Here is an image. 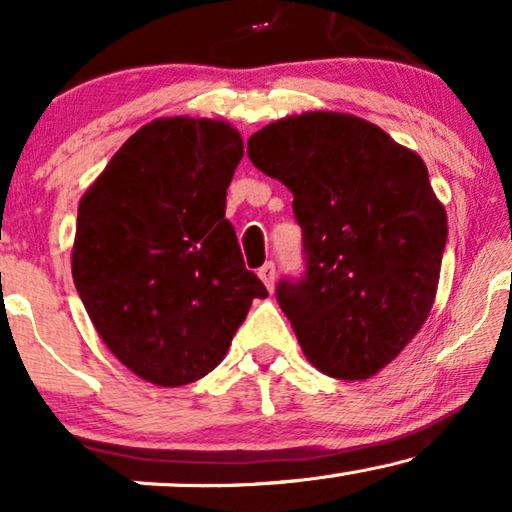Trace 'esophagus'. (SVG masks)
I'll return each mask as SVG.
<instances>
[{"mask_svg": "<svg viewBox=\"0 0 512 512\" xmlns=\"http://www.w3.org/2000/svg\"><path fill=\"white\" fill-rule=\"evenodd\" d=\"M258 277L263 279V284L268 286V291L275 289V279H277V270H275V263L268 261L263 265V268H258Z\"/></svg>", "mask_w": 512, "mask_h": 512, "instance_id": "obj_1", "label": "esophagus"}]
</instances>
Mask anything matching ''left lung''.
<instances>
[{
    "instance_id": "1",
    "label": "left lung",
    "mask_w": 512,
    "mask_h": 512,
    "mask_svg": "<svg viewBox=\"0 0 512 512\" xmlns=\"http://www.w3.org/2000/svg\"><path fill=\"white\" fill-rule=\"evenodd\" d=\"M258 170L293 193L305 272L277 284L307 361L368 380L429 317L447 214L415 151L363 118L307 111L249 137Z\"/></svg>"
}]
</instances>
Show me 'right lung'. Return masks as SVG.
<instances>
[{
	"label": "right lung",
	"instance_id": "1",
	"mask_svg": "<svg viewBox=\"0 0 512 512\" xmlns=\"http://www.w3.org/2000/svg\"><path fill=\"white\" fill-rule=\"evenodd\" d=\"M242 153L228 123L158 118L114 153L79 202L76 291L104 345L158 387L219 366L251 300L268 296L226 219Z\"/></svg>",
	"mask_w": 512,
	"mask_h": 512
}]
</instances>
